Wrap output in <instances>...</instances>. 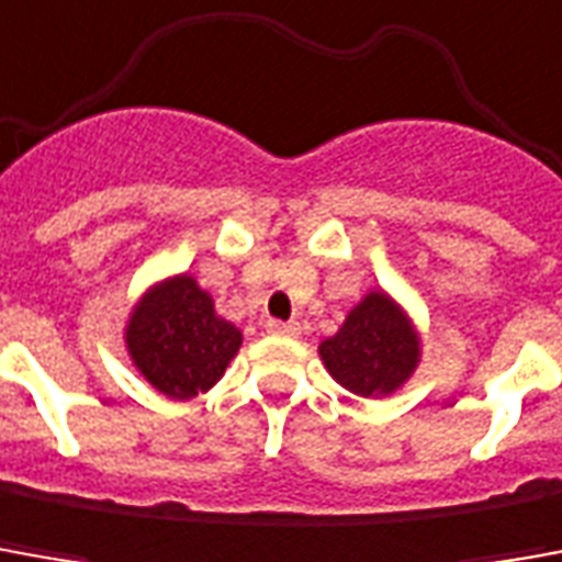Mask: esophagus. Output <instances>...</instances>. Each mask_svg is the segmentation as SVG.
I'll list each match as a JSON object with an SVG mask.
<instances>
[{"label": "esophagus", "instance_id": "obj_1", "mask_svg": "<svg viewBox=\"0 0 562 562\" xmlns=\"http://www.w3.org/2000/svg\"><path fill=\"white\" fill-rule=\"evenodd\" d=\"M268 331H270V335H285V337H294V335H297V322H280V319H270V322H268Z\"/></svg>", "mask_w": 562, "mask_h": 562}]
</instances>
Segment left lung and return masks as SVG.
Here are the masks:
<instances>
[{"label":"left lung","instance_id":"8db88e82","mask_svg":"<svg viewBox=\"0 0 562 562\" xmlns=\"http://www.w3.org/2000/svg\"><path fill=\"white\" fill-rule=\"evenodd\" d=\"M322 364L344 390L362 398L392 395L419 364L417 325L386 292H368L337 335L319 344Z\"/></svg>","mask_w":562,"mask_h":562}]
</instances>
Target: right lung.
<instances>
[{
	"mask_svg": "<svg viewBox=\"0 0 562 562\" xmlns=\"http://www.w3.org/2000/svg\"><path fill=\"white\" fill-rule=\"evenodd\" d=\"M124 344L136 371L167 398L188 402L222 380L243 344V331L215 313L213 294L194 277L176 273L136 301Z\"/></svg>",
	"mask_w": 562,
	"mask_h": 562,
	"instance_id": "add662e5",
	"label": "right lung"
}]
</instances>
